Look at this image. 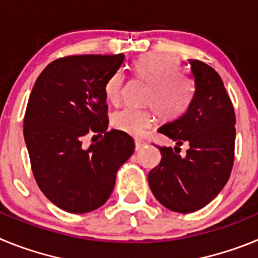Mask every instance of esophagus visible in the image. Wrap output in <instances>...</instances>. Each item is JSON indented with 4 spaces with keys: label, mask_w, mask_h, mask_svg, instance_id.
Masks as SVG:
<instances>
[{
    "label": "esophagus",
    "mask_w": 258,
    "mask_h": 258,
    "mask_svg": "<svg viewBox=\"0 0 258 258\" xmlns=\"http://www.w3.org/2000/svg\"><path fill=\"white\" fill-rule=\"evenodd\" d=\"M143 146H145V142L141 140H136V151H140L142 149Z\"/></svg>",
    "instance_id": "esophagus-1"
}]
</instances>
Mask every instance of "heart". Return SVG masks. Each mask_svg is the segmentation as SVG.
Returning a JSON list of instances; mask_svg holds the SVG:
<instances>
[{
	"label": "heart",
	"instance_id": "b5f03b06",
	"mask_svg": "<svg viewBox=\"0 0 258 258\" xmlns=\"http://www.w3.org/2000/svg\"><path fill=\"white\" fill-rule=\"evenodd\" d=\"M133 71L138 79L149 84L143 97V103L156 109L159 116L166 120L178 117L190 106L195 93V85L190 76L179 72V63L173 56L150 52L134 61ZM125 76L115 72L107 80L104 94L109 103L120 104L124 93ZM154 109L126 108L113 115L112 125L120 132L140 137L154 122Z\"/></svg>",
	"mask_w": 258,
	"mask_h": 258
}]
</instances>
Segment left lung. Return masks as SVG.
Masks as SVG:
<instances>
[{
    "mask_svg": "<svg viewBox=\"0 0 258 258\" xmlns=\"http://www.w3.org/2000/svg\"><path fill=\"white\" fill-rule=\"evenodd\" d=\"M187 63L192 101L183 115L159 127L177 146L159 147L161 161L149 173L154 197L178 213L198 211L217 197L229 181L235 146V112L220 75L197 59ZM183 143L189 149L179 155Z\"/></svg>",
    "mask_w": 258,
    "mask_h": 258,
    "instance_id": "8db88e82",
    "label": "left lung"
}]
</instances>
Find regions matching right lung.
Masks as SVG:
<instances>
[{"instance_id":"right-lung-1","label":"right lung","mask_w":258,"mask_h":258,"mask_svg":"<svg viewBox=\"0 0 258 258\" xmlns=\"http://www.w3.org/2000/svg\"><path fill=\"white\" fill-rule=\"evenodd\" d=\"M124 59V54L56 59L41 72L29 95L23 133L32 172L45 197L70 213L103 206L116 172L134 152L129 134L107 129L104 85ZM89 133L104 137L85 148Z\"/></svg>"}]
</instances>
